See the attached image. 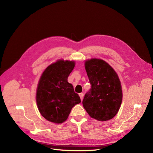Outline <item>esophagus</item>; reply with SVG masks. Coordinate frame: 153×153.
<instances>
[{"instance_id": "esophagus-1", "label": "esophagus", "mask_w": 153, "mask_h": 153, "mask_svg": "<svg viewBox=\"0 0 153 153\" xmlns=\"http://www.w3.org/2000/svg\"><path fill=\"white\" fill-rule=\"evenodd\" d=\"M79 96H80V97L81 100H83V97H84V94H83V93H80V94H79Z\"/></svg>"}]
</instances>
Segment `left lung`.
<instances>
[{
	"label": "left lung",
	"mask_w": 153,
	"mask_h": 153,
	"mask_svg": "<svg viewBox=\"0 0 153 153\" xmlns=\"http://www.w3.org/2000/svg\"><path fill=\"white\" fill-rule=\"evenodd\" d=\"M85 68L91 89L85 94L82 104L92 118L100 121L112 119L122 103L121 82L109 64L98 59L87 60Z\"/></svg>",
	"instance_id": "8db88e82"
}]
</instances>
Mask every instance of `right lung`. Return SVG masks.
<instances>
[{"mask_svg":"<svg viewBox=\"0 0 153 153\" xmlns=\"http://www.w3.org/2000/svg\"><path fill=\"white\" fill-rule=\"evenodd\" d=\"M75 62L59 60L46 68L36 91V103L41 114L48 121L60 124L68 119L74 106L80 103L79 96L68 82Z\"/></svg>","mask_w":153,"mask_h":153,"instance_id":"obj_1","label":"right lung"}]
</instances>
